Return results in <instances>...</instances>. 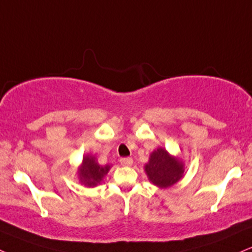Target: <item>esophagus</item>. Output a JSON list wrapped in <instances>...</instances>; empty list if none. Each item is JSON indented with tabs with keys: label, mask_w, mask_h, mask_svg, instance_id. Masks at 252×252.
Here are the masks:
<instances>
[{
	"label": "esophagus",
	"mask_w": 252,
	"mask_h": 252,
	"mask_svg": "<svg viewBox=\"0 0 252 252\" xmlns=\"http://www.w3.org/2000/svg\"><path fill=\"white\" fill-rule=\"evenodd\" d=\"M120 163L123 164V166L128 167V166H132L133 160L132 158H123V159H120Z\"/></svg>",
	"instance_id": "34e87169"
}]
</instances>
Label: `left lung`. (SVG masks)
Here are the masks:
<instances>
[{"label": "left lung", "mask_w": 252, "mask_h": 252, "mask_svg": "<svg viewBox=\"0 0 252 252\" xmlns=\"http://www.w3.org/2000/svg\"><path fill=\"white\" fill-rule=\"evenodd\" d=\"M148 180L159 188H168L179 182L185 174V164L179 158L173 157L164 148L152 152L145 164Z\"/></svg>", "instance_id": "obj_1"}]
</instances>
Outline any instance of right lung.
<instances>
[{
	"mask_svg": "<svg viewBox=\"0 0 252 252\" xmlns=\"http://www.w3.org/2000/svg\"><path fill=\"white\" fill-rule=\"evenodd\" d=\"M110 168V164H105V166L99 164L95 157H93V155H85L83 158L82 164L78 168L79 181L86 187H95L102 181Z\"/></svg>",
	"mask_w": 252,
	"mask_h": 252,
	"instance_id": "1",
	"label": "right lung"
}]
</instances>
